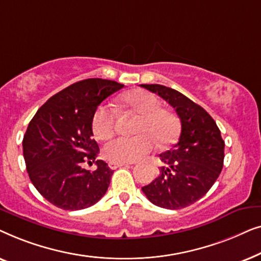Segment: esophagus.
Segmentation results:
<instances>
[{"mask_svg":"<svg viewBox=\"0 0 261 261\" xmlns=\"http://www.w3.org/2000/svg\"><path fill=\"white\" fill-rule=\"evenodd\" d=\"M127 165H129V164H128V163H112V162L109 163V167L112 170H115V169H117V167L127 166Z\"/></svg>","mask_w":261,"mask_h":261,"instance_id":"34e87169","label":"esophagus"}]
</instances>
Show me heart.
<instances>
[{"mask_svg":"<svg viewBox=\"0 0 261 261\" xmlns=\"http://www.w3.org/2000/svg\"><path fill=\"white\" fill-rule=\"evenodd\" d=\"M124 107L138 114L135 133L137 137H119L113 139L103 148V155L112 163L138 162L151 153L154 140L160 146L171 144L177 134V120L170 110L160 108V102L154 95L144 90H134L122 97ZM116 113L112 106L103 103L92 115V132L96 138L106 140L114 134Z\"/></svg>","mask_w":261,"mask_h":261,"instance_id":"b5f03b06","label":"heart"}]
</instances>
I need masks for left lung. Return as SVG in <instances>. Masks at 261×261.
I'll return each instance as SVG.
<instances>
[{
  "label": "left lung",
  "mask_w": 261,
  "mask_h": 261,
  "mask_svg": "<svg viewBox=\"0 0 261 261\" xmlns=\"http://www.w3.org/2000/svg\"><path fill=\"white\" fill-rule=\"evenodd\" d=\"M158 94L180 121L178 142L160 154L165 165L142 192L154 205L181 209L197 202L210 190L223 167L224 141L212 116L187 96L160 84H141Z\"/></svg>",
  "instance_id": "1"
}]
</instances>
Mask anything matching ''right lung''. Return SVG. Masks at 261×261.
<instances>
[{
	"label": "right lung",
	"mask_w": 261,
	"mask_h": 261,
	"mask_svg": "<svg viewBox=\"0 0 261 261\" xmlns=\"http://www.w3.org/2000/svg\"><path fill=\"white\" fill-rule=\"evenodd\" d=\"M123 87L101 78L77 82L52 96L31 120L22 141L26 169L35 189L53 205L85 209L108 190L114 172L108 164L97 160L94 171L82 165L95 162L99 152L92 139L96 108Z\"/></svg>",
	"instance_id": "1"
}]
</instances>
